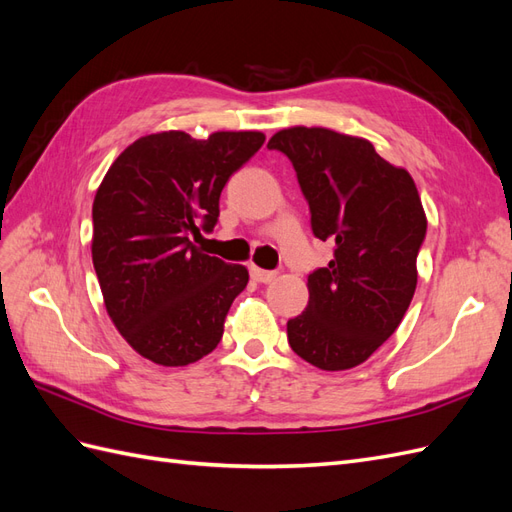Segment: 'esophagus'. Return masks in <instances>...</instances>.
<instances>
[{"label": "esophagus", "mask_w": 512, "mask_h": 512, "mask_svg": "<svg viewBox=\"0 0 512 512\" xmlns=\"http://www.w3.org/2000/svg\"><path fill=\"white\" fill-rule=\"evenodd\" d=\"M252 277L256 282H260V284H269V282H273L275 277H277V273L275 271H265V269H260V267H252Z\"/></svg>", "instance_id": "1"}]
</instances>
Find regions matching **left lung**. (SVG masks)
<instances>
[{
    "instance_id": "obj_1",
    "label": "left lung",
    "mask_w": 512,
    "mask_h": 512,
    "mask_svg": "<svg viewBox=\"0 0 512 512\" xmlns=\"http://www.w3.org/2000/svg\"><path fill=\"white\" fill-rule=\"evenodd\" d=\"M269 149L292 162L312 213L314 237L333 260L307 275L305 312L288 320V344L327 371L361 365L389 339L416 290L427 218L406 168L365 138L327 128H288Z\"/></svg>"
}]
</instances>
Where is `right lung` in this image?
<instances>
[{
  "mask_svg": "<svg viewBox=\"0 0 512 512\" xmlns=\"http://www.w3.org/2000/svg\"><path fill=\"white\" fill-rule=\"evenodd\" d=\"M262 143V132H213L205 141L175 130L149 134L102 179L91 258L108 316L145 359L181 367L220 344L250 273L191 239L218 224L224 185Z\"/></svg>",
  "mask_w": 512,
  "mask_h": 512,
  "instance_id": "1",
  "label": "right lung"
}]
</instances>
